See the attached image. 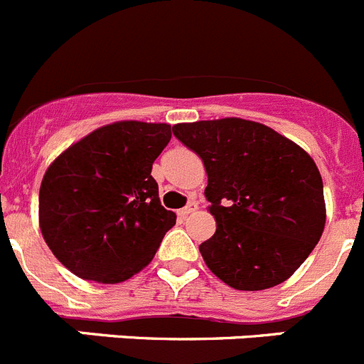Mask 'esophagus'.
<instances>
[{"label": "esophagus", "mask_w": 364, "mask_h": 364, "mask_svg": "<svg viewBox=\"0 0 364 364\" xmlns=\"http://www.w3.org/2000/svg\"><path fill=\"white\" fill-rule=\"evenodd\" d=\"M196 209H198V204H196V202H189V204L186 205V208L180 209L178 216H182V218H184V216H188V215H191V213H195Z\"/></svg>", "instance_id": "1"}]
</instances>
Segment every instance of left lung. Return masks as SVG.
<instances>
[{"instance_id": "obj_1", "label": "left lung", "mask_w": 364, "mask_h": 364, "mask_svg": "<svg viewBox=\"0 0 364 364\" xmlns=\"http://www.w3.org/2000/svg\"><path fill=\"white\" fill-rule=\"evenodd\" d=\"M208 173L205 198L216 232L200 243L213 274L238 291L291 278L325 229L323 180L298 144L236 117L173 126Z\"/></svg>"}]
</instances>
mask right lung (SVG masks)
Instances as JSON below:
<instances>
[{
	"label": "right lung",
	"instance_id": "right-lung-1",
	"mask_svg": "<svg viewBox=\"0 0 364 364\" xmlns=\"http://www.w3.org/2000/svg\"><path fill=\"white\" fill-rule=\"evenodd\" d=\"M171 126H102L53 160L39 189V225L73 274L119 283L144 269L176 216L160 205L153 162Z\"/></svg>",
	"mask_w": 364,
	"mask_h": 364
}]
</instances>
